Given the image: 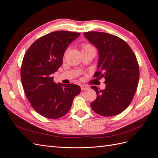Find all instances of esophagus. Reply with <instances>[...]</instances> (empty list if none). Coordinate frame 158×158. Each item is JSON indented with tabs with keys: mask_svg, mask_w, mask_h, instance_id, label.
I'll use <instances>...</instances> for the list:
<instances>
[{
	"mask_svg": "<svg viewBox=\"0 0 158 158\" xmlns=\"http://www.w3.org/2000/svg\"><path fill=\"white\" fill-rule=\"evenodd\" d=\"M81 89L82 91H83V90H87V89H89V87L88 86V85H81Z\"/></svg>",
	"mask_w": 158,
	"mask_h": 158,
	"instance_id": "esophagus-1",
	"label": "esophagus"
}]
</instances>
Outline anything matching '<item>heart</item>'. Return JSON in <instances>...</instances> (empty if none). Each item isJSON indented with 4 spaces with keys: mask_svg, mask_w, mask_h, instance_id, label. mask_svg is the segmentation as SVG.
Returning a JSON list of instances; mask_svg holds the SVG:
<instances>
[{
    "mask_svg": "<svg viewBox=\"0 0 158 158\" xmlns=\"http://www.w3.org/2000/svg\"><path fill=\"white\" fill-rule=\"evenodd\" d=\"M81 49H82V52H86V51H89V50H93V49H94L93 46H92L91 45H90L89 44H83L81 46Z\"/></svg>",
    "mask_w": 158,
    "mask_h": 158,
    "instance_id": "b5f03b06",
    "label": "heart"
}]
</instances>
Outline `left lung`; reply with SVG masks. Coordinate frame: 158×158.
Listing matches in <instances>:
<instances>
[{"mask_svg": "<svg viewBox=\"0 0 158 158\" xmlns=\"http://www.w3.org/2000/svg\"><path fill=\"white\" fill-rule=\"evenodd\" d=\"M84 35L98 52V71L94 77H104L106 87L96 86L97 98L91 103L94 112L104 116H113L124 110L132 102L139 77L136 56L123 40L100 31L85 32Z\"/></svg>", "mask_w": 158, "mask_h": 158, "instance_id": "8db88e82", "label": "left lung"}]
</instances>
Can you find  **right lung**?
Returning <instances> with one entry per match:
<instances>
[{
  "label": "right lung",
  "mask_w": 158,
  "mask_h": 158,
  "mask_svg": "<svg viewBox=\"0 0 158 158\" xmlns=\"http://www.w3.org/2000/svg\"><path fill=\"white\" fill-rule=\"evenodd\" d=\"M79 35L69 31H53L38 38L25 53L20 71L22 86L33 109L46 118L66 114L81 91L77 85L55 83L52 77L62 65L67 46Z\"/></svg>",
  "instance_id": "right-lung-1"
}]
</instances>
